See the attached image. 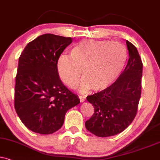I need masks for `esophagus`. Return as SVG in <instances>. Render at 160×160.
Masks as SVG:
<instances>
[{
    "instance_id": "obj_1",
    "label": "esophagus",
    "mask_w": 160,
    "mask_h": 160,
    "mask_svg": "<svg viewBox=\"0 0 160 160\" xmlns=\"http://www.w3.org/2000/svg\"><path fill=\"white\" fill-rule=\"evenodd\" d=\"M78 98H79L80 99V102H84V101H85V96H78Z\"/></svg>"
}]
</instances>
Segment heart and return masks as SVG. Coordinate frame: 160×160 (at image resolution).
Instances as JSON below:
<instances>
[{"instance_id": "b5f03b06", "label": "heart", "mask_w": 160, "mask_h": 160, "mask_svg": "<svg viewBox=\"0 0 160 160\" xmlns=\"http://www.w3.org/2000/svg\"><path fill=\"white\" fill-rule=\"evenodd\" d=\"M70 57L59 56L56 70L64 84L76 88L81 76L80 92L85 93L92 88L105 89L119 78L128 59L125 47L116 41L85 40L76 44L70 51Z\"/></svg>"}]
</instances>
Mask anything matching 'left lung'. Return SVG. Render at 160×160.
I'll return each mask as SVG.
<instances>
[{"instance_id": "obj_1", "label": "left lung", "mask_w": 160, "mask_h": 160, "mask_svg": "<svg viewBox=\"0 0 160 160\" xmlns=\"http://www.w3.org/2000/svg\"><path fill=\"white\" fill-rule=\"evenodd\" d=\"M129 59L116 82L102 91L87 96L94 113L85 127L98 137L122 133L134 119L141 97L142 62L134 45L126 41Z\"/></svg>"}]
</instances>
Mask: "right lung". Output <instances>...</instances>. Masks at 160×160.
Segmentation results:
<instances>
[{"mask_svg":"<svg viewBox=\"0 0 160 160\" xmlns=\"http://www.w3.org/2000/svg\"><path fill=\"white\" fill-rule=\"evenodd\" d=\"M72 38L44 34L21 52L15 78V108L28 129L51 134L62 127L65 114L80 103L78 96L64 85L56 62Z\"/></svg>","mask_w":160,"mask_h":160,"instance_id":"obj_1","label":"right lung"}]
</instances>
